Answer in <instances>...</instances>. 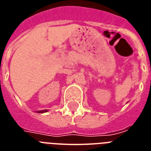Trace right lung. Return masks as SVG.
Returning a JSON list of instances; mask_svg holds the SVG:
<instances>
[{"label": "right lung", "mask_w": 151, "mask_h": 151, "mask_svg": "<svg viewBox=\"0 0 151 151\" xmlns=\"http://www.w3.org/2000/svg\"><path fill=\"white\" fill-rule=\"evenodd\" d=\"M48 110H40V111H38V113H44V112H47Z\"/></svg>", "instance_id": "right-lung-1"}]
</instances>
